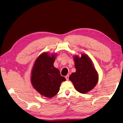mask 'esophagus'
<instances>
[{
    "label": "esophagus",
    "instance_id": "esophagus-1",
    "mask_svg": "<svg viewBox=\"0 0 123 123\" xmlns=\"http://www.w3.org/2000/svg\"><path fill=\"white\" fill-rule=\"evenodd\" d=\"M69 77V75H67L65 76V79H66V80H68Z\"/></svg>",
    "mask_w": 123,
    "mask_h": 123
}]
</instances>
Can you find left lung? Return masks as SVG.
Here are the masks:
<instances>
[{"label":"left lung","mask_w":123,"mask_h":123,"mask_svg":"<svg viewBox=\"0 0 123 123\" xmlns=\"http://www.w3.org/2000/svg\"><path fill=\"white\" fill-rule=\"evenodd\" d=\"M76 72L69 76L76 90L81 93H86L93 88L98 81V74L91 59L83 54L80 58L75 56Z\"/></svg>","instance_id":"left-lung-1"}]
</instances>
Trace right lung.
I'll return each mask as SVG.
<instances>
[{
  "instance_id": "add662e5",
  "label": "right lung",
  "mask_w": 123,
  "mask_h": 123,
  "mask_svg": "<svg viewBox=\"0 0 123 123\" xmlns=\"http://www.w3.org/2000/svg\"><path fill=\"white\" fill-rule=\"evenodd\" d=\"M55 54L50 56L47 53L37 58L33 67L31 83L35 90L48 98L55 96L59 91L62 81H65L53 64Z\"/></svg>"
}]
</instances>
